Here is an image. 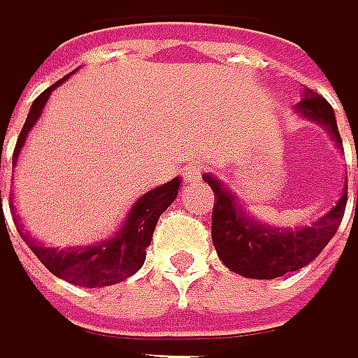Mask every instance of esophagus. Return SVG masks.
<instances>
[{"instance_id": "34e87169", "label": "esophagus", "mask_w": 358, "mask_h": 358, "mask_svg": "<svg viewBox=\"0 0 358 358\" xmlns=\"http://www.w3.org/2000/svg\"><path fill=\"white\" fill-rule=\"evenodd\" d=\"M182 176L187 178L189 182H197L199 178L203 176V167H201L199 163H191V165H187V167H185Z\"/></svg>"}]
</instances>
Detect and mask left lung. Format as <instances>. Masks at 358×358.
I'll list each match as a JSON object with an SVG mask.
<instances>
[{
  "instance_id": "left-lung-1",
  "label": "left lung",
  "mask_w": 358,
  "mask_h": 358,
  "mask_svg": "<svg viewBox=\"0 0 358 358\" xmlns=\"http://www.w3.org/2000/svg\"><path fill=\"white\" fill-rule=\"evenodd\" d=\"M297 112L320 122L334 136V140L342 144L334 108L324 97H320L312 89H303V99L297 103ZM203 180L214 191L212 242L218 259L231 271L255 280L280 278L312 263L329 244V240L336 236L348 201V193L344 191L336 208H331L312 227H301L295 231L293 229H269L250 220L246 212L238 208L234 193H229L212 176H203Z\"/></svg>"
}]
</instances>
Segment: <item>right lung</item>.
Here are the masks:
<instances>
[{"mask_svg": "<svg viewBox=\"0 0 358 358\" xmlns=\"http://www.w3.org/2000/svg\"><path fill=\"white\" fill-rule=\"evenodd\" d=\"M67 78L69 76H65V78H61L59 83L48 87L44 93H40V97H36V101L29 110V116H27V120H24L22 129L18 134L16 148L12 155V165L16 163V157L24 144V138H27L31 127L40 118L42 108L46 106V101L50 97V91H55ZM178 187H180V178H173L171 182H165L163 187H157V189L144 193L136 201V206L129 210V214H127L124 224L118 229V234L112 240H103L99 244L57 250V248L42 246L38 240H34L27 231H24V229H18V231H20L24 244L34 250V255L44 263V267L48 271H52L57 278H63L71 285L87 287V289L110 287V285L120 282V280H124V278L134 275L144 265L146 248L150 246L157 220L178 197ZM12 218H14V224L20 227L18 216L14 214V208H12Z\"/></svg>", "mask_w": 358, "mask_h": 358, "instance_id": "add662e5", "label": "right lung"}]
</instances>
